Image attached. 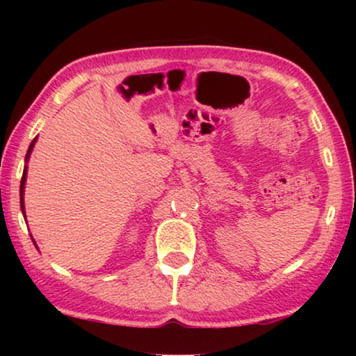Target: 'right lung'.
Instances as JSON below:
<instances>
[{"mask_svg": "<svg viewBox=\"0 0 356 356\" xmlns=\"http://www.w3.org/2000/svg\"><path fill=\"white\" fill-rule=\"evenodd\" d=\"M35 140H37V138L32 140L31 145H29V150H27V155H26V162L29 160V157H31V152H32L33 145H35ZM26 177H27V165L24 167V173H22V179H21V209H22L24 217H26V212H24V188H26Z\"/></svg>", "mask_w": 356, "mask_h": 356, "instance_id": "obj_1", "label": "right lung"}]
</instances>
